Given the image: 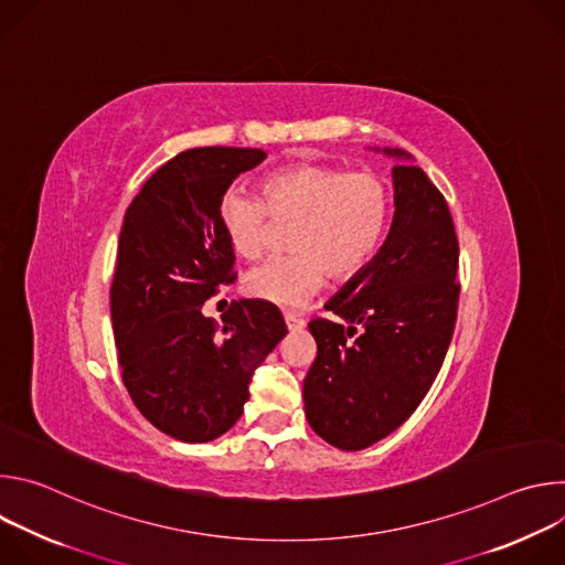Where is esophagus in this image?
I'll return each mask as SVG.
<instances>
[{"label": "esophagus", "instance_id": "esophagus-1", "mask_svg": "<svg viewBox=\"0 0 565 565\" xmlns=\"http://www.w3.org/2000/svg\"><path fill=\"white\" fill-rule=\"evenodd\" d=\"M284 321H286V327H288V331H299L306 321L299 317V315H295V312H286L284 315Z\"/></svg>", "mask_w": 565, "mask_h": 565}]
</instances>
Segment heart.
<instances>
[{"label": "heart", "instance_id": "obj_1", "mask_svg": "<svg viewBox=\"0 0 565 565\" xmlns=\"http://www.w3.org/2000/svg\"><path fill=\"white\" fill-rule=\"evenodd\" d=\"M391 194L371 172L329 166H295L270 174L262 199L230 190L218 225L241 259L259 257L277 223H292L286 257L268 259L244 277V292L277 306H299L331 279L355 277L377 253Z\"/></svg>", "mask_w": 565, "mask_h": 565}]
</instances>
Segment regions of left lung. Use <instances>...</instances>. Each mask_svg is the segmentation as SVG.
<instances>
[{"mask_svg": "<svg viewBox=\"0 0 565 565\" xmlns=\"http://www.w3.org/2000/svg\"><path fill=\"white\" fill-rule=\"evenodd\" d=\"M393 192L382 248L327 303L340 319L308 324L317 358L303 380L306 418L347 451L386 438L418 409L456 327L458 238L447 201L409 160L393 168Z\"/></svg>", "mask_w": 565, "mask_h": 565, "instance_id": "8db88e82", "label": "left lung"}]
</instances>
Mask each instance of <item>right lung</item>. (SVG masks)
Listing matches in <instances>:
<instances>
[{"mask_svg": "<svg viewBox=\"0 0 565 565\" xmlns=\"http://www.w3.org/2000/svg\"><path fill=\"white\" fill-rule=\"evenodd\" d=\"M264 158L253 147L181 151L125 212L109 290L122 382L138 412L183 443H210L241 418L255 369L288 333L268 301H232L223 327L203 315L236 279L218 225L223 194Z\"/></svg>", "mask_w": 565, "mask_h": 565, "instance_id": "obj_1", "label": "right lung"}]
</instances>
